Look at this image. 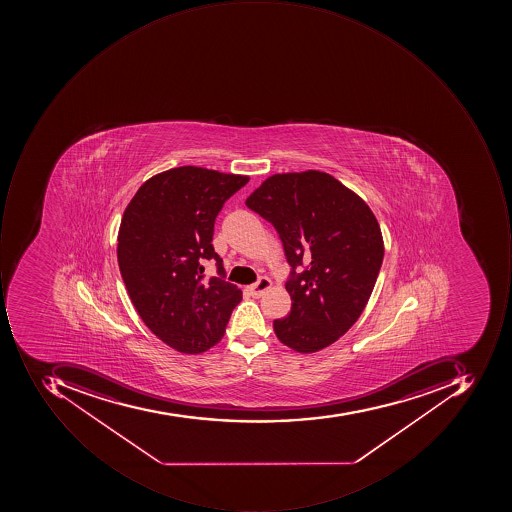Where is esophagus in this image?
<instances>
[{
	"instance_id": "obj_1",
	"label": "esophagus",
	"mask_w": 512,
	"mask_h": 512,
	"mask_svg": "<svg viewBox=\"0 0 512 512\" xmlns=\"http://www.w3.org/2000/svg\"><path fill=\"white\" fill-rule=\"evenodd\" d=\"M271 280L266 277H261L260 280L257 281V283L251 284L249 286V292H251L254 297H261V295L264 294V292L268 291L269 288H271Z\"/></svg>"
}]
</instances>
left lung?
I'll list each match as a JSON object with an SVG mask.
<instances>
[{"label": "left lung", "mask_w": 512, "mask_h": 512, "mask_svg": "<svg viewBox=\"0 0 512 512\" xmlns=\"http://www.w3.org/2000/svg\"><path fill=\"white\" fill-rule=\"evenodd\" d=\"M246 206L274 226L291 266V312L274 320L275 335L301 354L328 348L371 297L385 255L377 218L357 194L320 171L272 175Z\"/></svg>", "instance_id": "8db88e82"}]
</instances>
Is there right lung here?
I'll return each mask as SVG.
<instances>
[{
	"label": "right lung",
	"instance_id": "add662e5",
	"mask_svg": "<svg viewBox=\"0 0 512 512\" xmlns=\"http://www.w3.org/2000/svg\"><path fill=\"white\" fill-rule=\"evenodd\" d=\"M249 177L181 166L149 178L127 204L118 232V266L147 328L183 354H201L223 337L237 284L214 251L215 218ZM215 260L218 277L204 279Z\"/></svg>",
	"mask_w": 512,
	"mask_h": 512
}]
</instances>
